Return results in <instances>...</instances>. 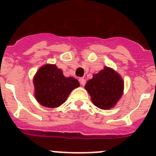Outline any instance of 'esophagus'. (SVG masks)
I'll use <instances>...</instances> for the list:
<instances>
[{
    "label": "esophagus",
    "mask_w": 156,
    "mask_h": 156,
    "mask_svg": "<svg viewBox=\"0 0 156 156\" xmlns=\"http://www.w3.org/2000/svg\"><path fill=\"white\" fill-rule=\"evenodd\" d=\"M79 82H80L81 85H82V86H84L86 84V80L83 78H79Z\"/></svg>",
    "instance_id": "obj_1"
}]
</instances>
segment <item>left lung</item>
I'll return each instance as SVG.
<instances>
[{"label": "left lung", "instance_id": "obj_1", "mask_svg": "<svg viewBox=\"0 0 156 156\" xmlns=\"http://www.w3.org/2000/svg\"><path fill=\"white\" fill-rule=\"evenodd\" d=\"M85 89L91 101L99 108H112L121 99L124 91V81L113 69L104 66V69L93 74L86 83Z\"/></svg>", "mask_w": 156, "mask_h": 156}]
</instances>
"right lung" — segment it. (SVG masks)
Masks as SVG:
<instances>
[{"mask_svg": "<svg viewBox=\"0 0 156 156\" xmlns=\"http://www.w3.org/2000/svg\"><path fill=\"white\" fill-rule=\"evenodd\" d=\"M35 97L37 102L47 108H57L66 102L69 95L80 84L73 77L66 78L56 65L41 66L33 78Z\"/></svg>", "mask_w": 156, "mask_h": 156, "instance_id": "1", "label": "right lung"}]
</instances>
